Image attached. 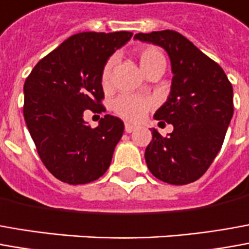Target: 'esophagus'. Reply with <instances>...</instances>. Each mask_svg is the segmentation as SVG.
<instances>
[{"label":"esophagus","instance_id":"esophagus-1","mask_svg":"<svg viewBox=\"0 0 249 249\" xmlns=\"http://www.w3.org/2000/svg\"><path fill=\"white\" fill-rule=\"evenodd\" d=\"M137 126H133V124H130V123H126L124 124V130H126V133H133Z\"/></svg>","mask_w":249,"mask_h":249}]
</instances>
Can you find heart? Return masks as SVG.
Here are the masks:
<instances>
[{"label": "heart", "instance_id": "heart-1", "mask_svg": "<svg viewBox=\"0 0 249 249\" xmlns=\"http://www.w3.org/2000/svg\"><path fill=\"white\" fill-rule=\"evenodd\" d=\"M138 61L140 66L143 71H146L150 68H153L154 65L160 62H165V58L162 55L160 50L154 49V47H145L140 51L138 54ZM112 65L114 59H108L102 71V84L103 87H108L111 81V71H112ZM150 107V102L133 95H122L118 99H115L112 108H114L115 114H118L121 118L126 119L128 122H138L143 118V115L146 114V111Z\"/></svg>", "mask_w": 249, "mask_h": 249}]
</instances>
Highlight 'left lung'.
<instances>
[{
  "instance_id": "1",
  "label": "left lung",
  "mask_w": 249,
  "mask_h": 249,
  "mask_svg": "<svg viewBox=\"0 0 249 249\" xmlns=\"http://www.w3.org/2000/svg\"><path fill=\"white\" fill-rule=\"evenodd\" d=\"M135 40L167 51L172 82L167 102L154 114L174 126L168 137L152 128L145 150L149 171L157 179L183 186L198 180L212 165L233 116V88L218 63L175 31L137 34Z\"/></svg>"
}]
</instances>
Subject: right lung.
<instances>
[{
	"label": "right lung",
	"mask_w": 249,
	"mask_h": 249,
	"mask_svg": "<svg viewBox=\"0 0 249 249\" xmlns=\"http://www.w3.org/2000/svg\"><path fill=\"white\" fill-rule=\"evenodd\" d=\"M133 34L81 32L40 59L24 84V119L43 164L56 179L85 184L106 174L123 122L104 115L97 127L84 114H102V71Z\"/></svg>",
	"instance_id": "right-lung-1"
}]
</instances>
